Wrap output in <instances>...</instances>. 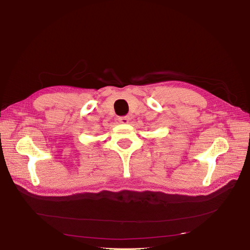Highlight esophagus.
Listing matches in <instances>:
<instances>
[{"instance_id":"obj_1","label":"esophagus","mask_w":250,"mask_h":250,"mask_svg":"<svg viewBox=\"0 0 250 250\" xmlns=\"http://www.w3.org/2000/svg\"><path fill=\"white\" fill-rule=\"evenodd\" d=\"M119 122L122 123V124H127L128 122H129V118H128L127 116H125V117H120V118H119Z\"/></svg>"}]
</instances>
